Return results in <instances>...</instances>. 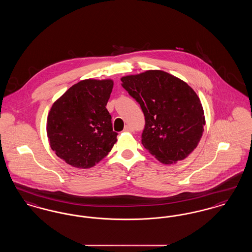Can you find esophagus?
Wrapping results in <instances>:
<instances>
[{
  "label": "esophagus",
  "instance_id": "34e87169",
  "mask_svg": "<svg viewBox=\"0 0 252 252\" xmlns=\"http://www.w3.org/2000/svg\"><path fill=\"white\" fill-rule=\"evenodd\" d=\"M124 131L131 132L133 131V128H132L130 126H125V129H124Z\"/></svg>",
  "mask_w": 252,
  "mask_h": 252
}]
</instances>
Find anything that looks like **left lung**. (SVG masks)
<instances>
[{
  "instance_id": "obj_1",
  "label": "left lung",
  "mask_w": 252,
  "mask_h": 252,
  "mask_svg": "<svg viewBox=\"0 0 252 252\" xmlns=\"http://www.w3.org/2000/svg\"><path fill=\"white\" fill-rule=\"evenodd\" d=\"M121 81L143 109L142 144L149 153L163 164L189 156L200 142L206 124L202 104L192 88L160 70L126 75Z\"/></svg>"
}]
</instances>
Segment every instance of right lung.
<instances>
[{
	"instance_id": "add662e5",
	"label": "right lung",
	"mask_w": 252,
	"mask_h": 252,
	"mask_svg": "<svg viewBox=\"0 0 252 252\" xmlns=\"http://www.w3.org/2000/svg\"><path fill=\"white\" fill-rule=\"evenodd\" d=\"M111 79H85L53 104L47 117L49 144L56 155L73 167H94L117 142L106 108Z\"/></svg>"
}]
</instances>
